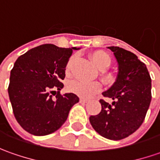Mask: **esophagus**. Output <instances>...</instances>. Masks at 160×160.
<instances>
[{
  "label": "esophagus",
  "mask_w": 160,
  "mask_h": 160,
  "mask_svg": "<svg viewBox=\"0 0 160 160\" xmlns=\"http://www.w3.org/2000/svg\"><path fill=\"white\" fill-rule=\"evenodd\" d=\"M80 102L81 103H83V104H85V103H87L88 101L87 100H85V99H80Z\"/></svg>",
  "instance_id": "obj_1"
}]
</instances>
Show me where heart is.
I'll use <instances>...</instances> for the list:
<instances>
[{"mask_svg": "<svg viewBox=\"0 0 160 160\" xmlns=\"http://www.w3.org/2000/svg\"><path fill=\"white\" fill-rule=\"evenodd\" d=\"M91 58L96 67L101 70H104V69L108 68L112 62L111 56L104 51H96L91 54ZM75 59H76L75 56H72L68 59L67 66H66V73L67 74L70 73ZM101 78L103 81V83L106 84H111L114 82L113 76L107 72H102L101 74ZM67 89L68 92L76 94L80 98L89 99L101 92L102 85L99 82L88 83V82H83V81H79V80H74V81H71L70 83H68Z\"/></svg>", "mask_w": 160, "mask_h": 160, "instance_id": "heart-1", "label": "heart"}]
</instances>
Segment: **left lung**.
Wrapping results in <instances>:
<instances>
[{
    "label": "left lung",
    "mask_w": 160,
    "mask_h": 160,
    "mask_svg": "<svg viewBox=\"0 0 160 160\" xmlns=\"http://www.w3.org/2000/svg\"><path fill=\"white\" fill-rule=\"evenodd\" d=\"M118 61V73L112 86L102 92V111L90 117L93 129L105 138L118 141L134 132L145 118L151 101V79L146 65L123 48L108 47Z\"/></svg>",
    "instance_id": "obj_1"
}]
</instances>
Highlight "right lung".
I'll return each instance as SVG.
<instances>
[{
  "label": "right lung",
  "instance_id": "right-lung-1",
  "mask_svg": "<svg viewBox=\"0 0 160 160\" xmlns=\"http://www.w3.org/2000/svg\"><path fill=\"white\" fill-rule=\"evenodd\" d=\"M73 50L79 48L42 44L19 56L10 71L8 92L13 113L22 128L31 134L42 136L57 131L79 102L74 93H59ZM56 90L52 98L51 93Z\"/></svg>",
  "mask_w": 160,
  "mask_h": 160
}]
</instances>
